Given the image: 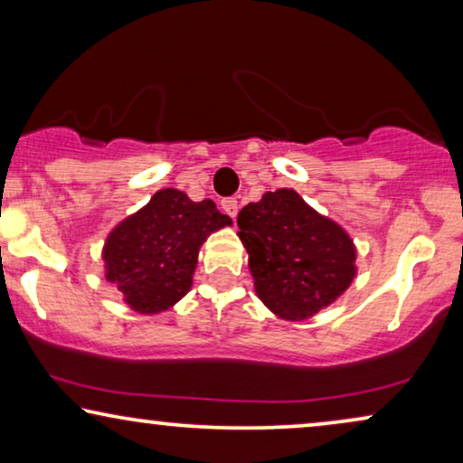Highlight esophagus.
I'll use <instances>...</instances> for the list:
<instances>
[{"mask_svg": "<svg viewBox=\"0 0 463 463\" xmlns=\"http://www.w3.org/2000/svg\"><path fill=\"white\" fill-rule=\"evenodd\" d=\"M221 208H223V211H225L227 214H230L232 219L238 217L240 206H238V200H236V198H225L223 202H221Z\"/></svg>", "mask_w": 463, "mask_h": 463, "instance_id": "34e87169", "label": "esophagus"}]
</instances>
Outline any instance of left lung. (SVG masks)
Instances as JSON below:
<instances>
[{
  "instance_id": "left-lung-1",
  "label": "left lung",
  "mask_w": 463,
  "mask_h": 463,
  "mask_svg": "<svg viewBox=\"0 0 463 463\" xmlns=\"http://www.w3.org/2000/svg\"><path fill=\"white\" fill-rule=\"evenodd\" d=\"M257 297L282 320H307L356 276V246L339 223L295 189H276L238 214Z\"/></svg>"
}]
</instances>
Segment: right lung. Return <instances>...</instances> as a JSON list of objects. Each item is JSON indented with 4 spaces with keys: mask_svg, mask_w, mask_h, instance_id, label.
I'll list each match as a JSON object with an SVG mask.
<instances>
[{
    "mask_svg": "<svg viewBox=\"0 0 463 463\" xmlns=\"http://www.w3.org/2000/svg\"><path fill=\"white\" fill-rule=\"evenodd\" d=\"M225 225L232 219L213 200L194 202L179 189H160L107 236L105 278L135 312H166L192 288L200 246Z\"/></svg>",
    "mask_w": 463,
    "mask_h": 463,
    "instance_id": "right-lung-1",
    "label": "right lung"
}]
</instances>
